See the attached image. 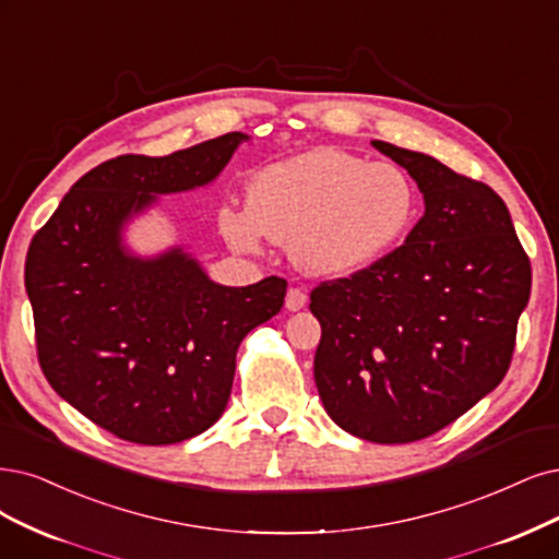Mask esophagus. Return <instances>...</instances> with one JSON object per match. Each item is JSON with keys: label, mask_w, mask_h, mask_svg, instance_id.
<instances>
[{"label": "esophagus", "mask_w": 559, "mask_h": 559, "mask_svg": "<svg viewBox=\"0 0 559 559\" xmlns=\"http://www.w3.org/2000/svg\"><path fill=\"white\" fill-rule=\"evenodd\" d=\"M306 293L301 290V287H290L287 290V297H285V308L287 311H301V308L306 306Z\"/></svg>", "instance_id": "obj_1"}]
</instances>
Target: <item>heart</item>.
Here are the masks:
<instances>
[{"label":"heart","instance_id":"heart-1","mask_svg":"<svg viewBox=\"0 0 559 559\" xmlns=\"http://www.w3.org/2000/svg\"><path fill=\"white\" fill-rule=\"evenodd\" d=\"M248 204H223L221 235L255 253L269 235L293 246L318 276H349L380 262L417 216V186L396 163H370L341 150H313L258 170Z\"/></svg>","mask_w":559,"mask_h":559}]
</instances>
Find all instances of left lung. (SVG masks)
<instances>
[{
    "label": "left lung",
    "instance_id": "obj_1",
    "mask_svg": "<svg viewBox=\"0 0 559 559\" xmlns=\"http://www.w3.org/2000/svg\"><path fill=\"white\" fill-rule=\"evenodd\" d=\"M373 147L417 181L426 212L380 262L313 287L322 326L313 370L343 430L405 444L453 424L502 382L532 266L490 186L396 144Z\"/></svg>",
    "mask_w": 559,
    "mask_h": 559
}]
</instances>
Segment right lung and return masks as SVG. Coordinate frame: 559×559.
Returning <instances> with one entry per match:
<instances>
[{"label": "right lung", "instance_id": "right-lung-1", "mask_svg": "<svg viewBox=\"0 0 559 559\" xmlns=\"http://www.w3.org/2000/svg\"><path fill=\"white\" fill-rule=\"evenodd\" d=\"M241 133L170 156H117L80 177L34 235L25 287L40 370L90 421L135 444H175L218 421L237 347L274 318L287 283L216 285L179 248L158 260L121 251V223L212 181Z\"/></svg>", "mask_w": 559, "mask_h": 559}]
</instances>
